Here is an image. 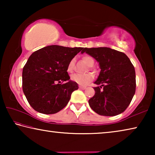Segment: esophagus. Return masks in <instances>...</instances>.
Listing matches in <instances>:
<instances>
[{
    "label": "esophagus",
    "instance_id": "1",
    "mask_svg": "<svg viewBox=\"0 0 155 155\" xmlns=\"http://www.w3.org/2000/svg\"><path fill=\"white\" fill-rule=\"evenodd\" d=\"M79 88L81 89V90H85L87 87L86 86H83V85H79Z\"/></svg>",
    "mask_w": 155,
    "mask_h": 155
}]
</instances>
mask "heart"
Masks as SVG:
<instances>
[{
  "instance_id": "obj_1",
  "label": "heart",
  "mask_w": 155,
  "mask_h": 155,
  "mask_svg": "<svg viewBox=\"0 0 155 155\" xmlns=\"http://www.w3.org/2000/svg\"><path fill=\"white\" fill-rule=\"evenodd\" d=\"M83 61L90 67V69H91V67L94 66L95 64V59L93 57L89 54H85L82 57ZM74 59H72L70 60L68 62L66 67V70L68 72L71 73L74 70ZM93 75L91 74H74L71 76V80L74 82H76L81 85H85L87 83L91 82L93 80Z\"/></svg>"
}]
</instances>
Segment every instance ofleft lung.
<instances>
[{"label": "left lung", "mask_w": 155, "mask_h": 155, "mask_svg": "<svg viewBox=\"0 0 155 155\" xmlns=\"http://www.w3.org/2000/svg\"><path fill=\"white\" fill-rule=\"evenodd\" d=\"M86 52L99 62L101 72L94 87V96L89 100L92 110L99 115L115 116L124 112L135 93V68L122 52L107 47L85 48Z\"/></svg>", "instance_id": "1"}]
</instances>
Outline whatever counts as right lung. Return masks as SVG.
<instances>
[{
	"instance_id": "right-lung-1",
	"label": "right lung",
	"mask_w": 155,
	"mask_h": 155,
	"mask_svg": "<svg viewBox=\"0 0 155 155\" xmlns=\"http://www.w3.org/2000/svg\"><path fill=\"white\" fill-rule=\"evenodd\" d=\"M83 48L46 46L31 54L22 70V90L31 107L54 114L67 105L78 84L69 80L66 67Z\"/></svg>"
}]
</instances>
